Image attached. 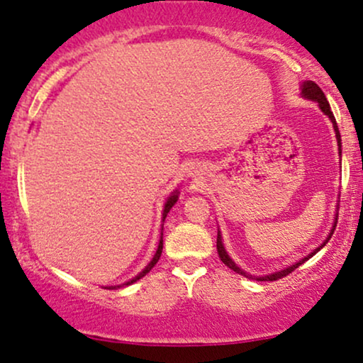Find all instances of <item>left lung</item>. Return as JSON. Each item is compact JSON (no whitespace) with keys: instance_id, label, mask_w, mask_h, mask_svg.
Listing matches in <instances>:
<instances>
[{"instance_id":"obj_1","label":"left lung","mask_w":363,"mask_h":363,"mask_svg":"<svg viewBox=\"0 0 363 363\" xmlns=\"http://www.w3.org/2000/svg\"><path fill=\"white\" fill-rule=\"evenodd\" d=\"M302 97L309 99V101H315V102H318V104H319V107H320V111H323L324 114H326L328 118L331 119V123H333V128H335V133H336V140H338L340 155H341V135H340V131H338V124H336V119H335V116H333V112H331V107H329V102L326 101V95H324V94H323V90L319 89V86H318V83H314V82H309V80H307V82H303V83H302ZM336 222H338V218H335V225H333V228H331V232H329L328 239L324 240V242L320 244L319 247H315L314 251H312V252L309 254V256H306V257H303V259H301V261H298V262H295V264L289 266V268L281 269V272H274V273H272V274H266V277H252V274L245 273L244 269H240L239 266H237L235 262L230 259V256H228L227 251H225V247H223V242H222V235H220V230H218V235H216V251H218V256H220V259L223 261V264H227L228 268H230V269H234L235 273L242 274V277H245V278H254V280H257V281H274V280H280V278H283V277H286V274H290L291 272H294V269H297L298 266L303 264V262H306L307 259H309V257L314 256L315 252L320 251V249H323L324 245L328 244V240L331 239L333 232H335Z\"/></svg>"}]
</instances>
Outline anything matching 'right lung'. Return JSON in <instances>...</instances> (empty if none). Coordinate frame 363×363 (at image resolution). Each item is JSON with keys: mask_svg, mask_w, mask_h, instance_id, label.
Listing matches in <instances>:
<instances>
[{"mask_svg": "<svg viewBox=\"0 0 363 363\" xmlns=\"http://www.w3.org/2000/svg\"><path fill=\"white\" fill-rule=\"evenodd\" d=\"M177 198H179V193H177V189H176V191H174L172 194L169 196L167 203H165V206H164V213H162V218L165 220V216H167V213H169V211H170V208H172L174 205H176ZM162 247H164V239H162V237H160V242H158V247H157V252H155V256H153V259L148 262V266H147V268H145L143 272H141V273L138 274V277H135V278H133V280H129V281H126V283H123V285H131V283L138 281L140 278H143L145 274H147V273L150 272V269H152L153 266L157 264V261L160 259V256H162ZM119 286H121V285H118V286H111V289H119Z\"/></svg>", "mask_w": 363, "mask_h": 363, "instance_id": "obj_1", "label": "right lung"}]
</instances>
